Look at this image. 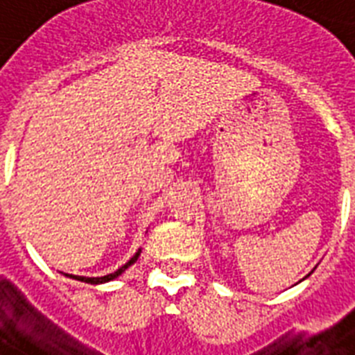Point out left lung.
Wrapping results in <instances>:
<instances>
[{
  "mask_svg": "<svg viewBox=\"0 0 355 355\" xmlns=\"http://www.w3.org/2000/svg\"><path fill=\"white\" fill-rule=\"evenodd\" d=\"M308 276H309V275H308Z\"/></svg>",
  "mask_w": 355,
  "mask_h": 355,
  "instance_id": "left-lung-1",
  "label": "left lung"
}]
</instances>
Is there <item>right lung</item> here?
Returning a JSON list of instances; mask_svg holds the SVG:
<instances>
[{
    "mask_svg": "<svg viewBox=\"0 0 355 355\" xmlns=\"http://www.w3.org/2000/svg\"><path fill=\"white\" fill-rule=\"evenodd\" d=\"M139 252H141V248H139L138 252L134 254L132 258L128 259L127 263L123 265V267H119L118 270H114V272H110V275H107V276H97V278H88V276H75V275H66V272H64V275H66V276H69V278H73V280L85 282V284H94V286H96V284H105V282H110V280H114V278H118V276L121 275L123 270L127 269V267H130V265H132V263H136V259H138Z\"/></svg>",
    "mask_w": 355,
    "mask_h": 355,
    "instance_id": "obj_1",
    "label": "right lung"
}]
</instances>
